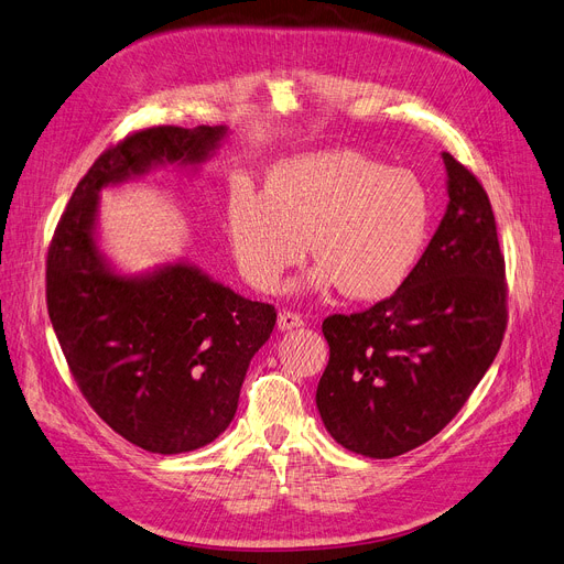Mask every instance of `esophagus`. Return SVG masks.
<instances>
[{"mask_svg": "<svg viewBox=\"0 0 564 564\" xmlns=\"http://www.w3.org/2000/svg\"><path fill=\"white\" fill-rule=\"evenodd\" d=\"M302 325H304L302 315H297V313H290V311L279 313V329H281V332L297 329V327H302Z\"/></svg>", "mask_w": 564, "mask_h": 564, "instance_id": "34e87169", "label": "esophagus"}]
</instances>
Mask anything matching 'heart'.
Wrapping results in <instances>:
<instances>
[{"instance_id":"obj_1","label":"heart","mask_w":564,"mask_h":564,"mask_svg":"<svg viewBox=\"0 0 564 564\" xmlns=\"http://www.w3.org/2000/svg\"><path fill=\"white\" fill-rule=\"evenodd\" d=\"M431 226L422 180L355 150H323L269 167L264 195L239 186L228 200V241L239 274L279 290L306 258L317 267L304 292L340 288L355 302L384 300L408 281Z\"/></svg>"}]
</instances>
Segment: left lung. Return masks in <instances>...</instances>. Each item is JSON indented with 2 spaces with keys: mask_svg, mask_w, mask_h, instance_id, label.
I'll return each mask as SVG.
<instances>
[{
  "mask_svg": "<svg viewBox=\"0 0 564 564\" xmlns=\"http://www.w3.org/2000/svg\"><path fill=\"white\" fill-rule=\"evenodd\" d=\"M447 212L394 295L329 315L315 403L346 449L394 458L443 431L494 364L507 327L496 216L468 167L443 152Z\"/></svg>",
  "mask_w": 564,
  "mask_h": 564,
  "instance_id": "1",
  "label": "left lung"
}]
</instances>
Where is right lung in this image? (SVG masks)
<instances>
[{"instance_id": "obj_1", "label": "right lung", "mask_w": 564, "mask_h": 564, "mask_svg": "<svg viewBox=\"0 0 564 564\" xmlns=\"http://www.w3.org/2000/svg\"><path fill=\"white\" fill-rule=\"evenodd\" d=\"M226 135L228 127H154L110 147L47 249V313L73 378L112 431L152 454L200 449L230 426L276 311L184 260L117 272L96 232L99 193L159 165L198 167Z\"/></svg>"}]
</instances>
